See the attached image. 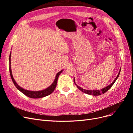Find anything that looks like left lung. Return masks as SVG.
<instances>
[{"mask_svg":"<svg viewBox=\"0 0 133 133\" xmlns=\"http://www.w3.org/2000/svg\"><path fill=\"white\" fill-rule=\"evenodd\" d=\"M120 70H121V69H120V71H119V73L117 75V76H116V78L114 79V80L113 82H112L110 85H109L107 87H105V88H103V89H100V90H86V89H83V88L80 87L79 86H78L77 84H76L75 83V79L74 78V84H75V85H76V87H77V88H78V89L81 90L82 92H84V93L85 94H89V95H94V96H98V95H101L102 94H104L105 93V92H107L109 89H110V88L113 85V84H114V83L115 82V81L116 80V79H117L118 78V76H119V74H120Z\"/></svg>","mask_w":133,"mask_h":133,"instance_id":"left-lung-1","label":"left lung"}]
</instances>
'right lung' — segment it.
<instances>
[{
    "mask_svg": "<svg viewBox=\"0 0 133 133\" xmlns=\"http://www.w3.org/2000/svg\"><path fill=\"white\" fill-rule=\"evenodd\" d=\"M10 59H11V52H10V55H9V71H10V76H11V78L12 79V81H13V82L14 84V85L16 87V88H17L19 91H21L22 93H23L26 96H28V97H29V98L37 99V98H41L45 97V96H46L48 95H50L54 91L55 88H56V86H57V81H58V79L59 76L60 74L62 73L63 70H62L61 71H60L57 74L53 83H52L48 88H46V89H45L42 90H40V91H30V90H28L23 89V88L20 87L15 81V80L13 78V75H12V73H11V65H10V64H11L10 63H11Z\"/></svg>",
    "mask_w": 133,
    "mask_h": 133,
    "instance_id": "right-lung-1",
    "label": "right lung"
}]
</instances>
